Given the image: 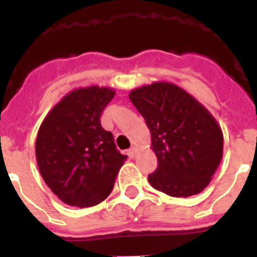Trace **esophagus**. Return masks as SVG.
Wrapping results in <instances>:
<instances>
[{
	"label": "esophagus",
	"mask_w": 257,
	"mask_h": 257,
	"mask_svg": "<svg viewBox=\"0 0 257 257\" xmlns=\"http://www.w3.org/2000/svg\"><path fill=\"white\" fill-rule=\"evenodd\" d=\"M127 154H128V157H130V158H135L136 154H138V148H136V147H133V148L128 149Z\"/></svg>",
	"instance_id": "obj_1"
}]
</instances>
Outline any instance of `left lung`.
I'll list each match as a JSON object with an SVG mask.
<instances>
[{
    "instance_id": "left-lung-1",
    "label": "left lung",
    "mask_w": 257,
    "mask_h": 257,
    "mask_svg": "<svg viewBox=\"0 0 257 257\" xmlns=\"http://www.w3.org/2000/svg\"><path fill=\"white\" fill-rule=\"evenodd\" d=\"M151 131L158 167L148 176L154 189L171 197L198 194L222 158V131L196 97L171 82H154L128 95Z\"/></svg>"
}]
</instances>
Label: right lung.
I'll return each instance as SVG.
<instances>
[{
	"instance_id": "add662e5",
	"label": "right lung",
	"mask_w": 257,
	"mask_h": 257,
	"mask_svg": "<svg viewBox=\"0 0 257 257\" xmlns=\"http://www.w3.org/2000/svg\"><path fill=\"white\" fill-rule=\"evenodd\" d=\"M115 91L79 87L49 112L36 139L38 170L47 187L69 206L91 207L110 194L126 161L100 117Z\"/></svg>"
}]
</instances>
